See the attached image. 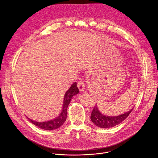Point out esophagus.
<instances>
[{"instance_id": "34e87169", "label": "esophagus", "mask_w": 158, "mask_h": 158, "mask_svg": "<svg viewBox=\"0 0 158 158\" xmlns=\"http://www.w3.org/2000/svg\"><path fill=\"white\" fill-rule=\"evenodd\" d=\"M77 87L81 92L84 91L85 89V84L83 81H79L77 83Z\"/></svg>"}]
</instances>
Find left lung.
<instances>
[{"label":"left lung","instance_id":"8db88e82","mask_svg":"<svg viewBox=\"0 0 158 158\" xmlns=\"http://www.w3.org/2000/svg\"><path fill=\"white\" fill-rule=\"evenodd\" d=\"M133 109L125 113L116 116H107L101 114L99 110L98 106H95L91 115V119L92 122L97 126L101 128H110L114 127L121 123L126 119Z\"/></svg>","mask_w":158,"mask_h":158}]
</instances>
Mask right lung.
Listing matches in <instances>:
<instances>
[{"mask_svg":"<svg viewBox=\"0 0 158 158\" xmlns=\"http://www.w3.org/2000/svg\"><path fill=\"white\" fill-rule=\"evenodd\" d=\"M79 93V91L77 87V84L76 82H74L71 85V87L65 93L64 98L62 112L59 115V116H57L56 118L46 122H37L27 118L29 121L35 126L44 130H54L60 127L66 120L67 109L71 101L72 98L76 94H77Z\"/></svg>","mask_w":158,"mask_h":158,"instance_id":"add662e5","label":"right lung"}]
</instances>
